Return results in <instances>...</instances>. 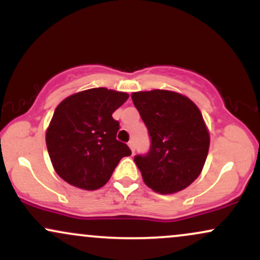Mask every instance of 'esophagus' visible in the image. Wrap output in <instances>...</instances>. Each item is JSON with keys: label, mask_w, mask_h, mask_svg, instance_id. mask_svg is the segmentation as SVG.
<instances>
[{"label": "esophagus", "mask_w": 260, "mask_h": 260, "mask_svg": "<svg viewBox=\"0 0 260 260\" xmlns=\"http://www.w3.org/2000/svg\"><path fill=\"white\" fill-rule=\"evenodd\" d=\"M128 147L131 148V150H132V153H134V150H136V145H134L133 140H131V142H128Z\"/></svg>", "instance_id": "obj_1"}]
</instances>
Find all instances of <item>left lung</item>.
Listing matches in <instances>:
<instances>
[{"label": "left lung", "instance_id": "1", "mask_svg": "<svg viewBox=\"0 0 260 260\" xmlns=\"http://www.w3.org/2000/svg\"><path fill=\"white\" fill-rule=\"evenodd\" d=\"M132 100L148 128L150 148L134 162L154 192L171 194L201 175L209 150V133L193 101L169 90L133 92Z\"/></svg>", "mask_w": 260, "mask_h": 260}]
</instances>
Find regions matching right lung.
<instances>
[{
  "label": "right lung",
  "instance_id": "obj_1",
  "mask_svg": "<svg viewBox=\"0 0 260 260\" xmlns=\"http://www.w3.org/2000/svg\"><path fill=\"white\" fill-rule=\"evenodd\" d=\"M127 99L126 92L94 88L71 95L56 107L46 145L62 180L82 189H99L122 157L132 154L116 139L120 123L112 117Z\"/></svg>",
  "mask_w": 260,
  "mask_h": 260
}]
</instances>
